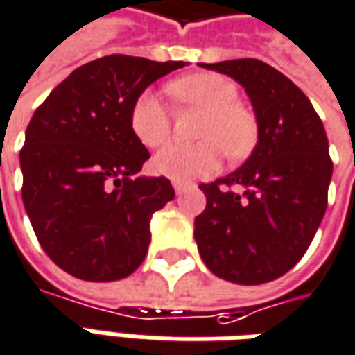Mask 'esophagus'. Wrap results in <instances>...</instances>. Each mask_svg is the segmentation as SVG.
Wrapping results in <instances>:
<instances>
[{"instance_id":"1","label":"esophagus","mask_w":355,"mask_h":355,"mask_svg":"<svg viewBox=\"0 0 355 355\" xmlns=\"http://www.w3.org/2000/svg\"><path fill=\"white\" fill-rule=\"evenodd\" d=\"M173 188H175V192H177V194H182L186 188H188V184H184V182H178V180H175V182H173Z\"/></svg>"}]
</instances>
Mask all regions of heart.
<instances>
[{
  "label": "heart",
  "mask_w": 355,
  "mask_h": 355,
  "mask_svg": "<svg viewBox=\"0 0 355 355\" xmlns=\"http://www.w3.org/2000/svg\"><path fill=\"white\" fill-rule=\"evenodd\" d=\"M167 92L186 105L205 111L200 144H169L153 157V169L178 182L207 177L219 169L223 150L230 159H242L254 150L257 126L252 113L238 103L236 84L215 73L180 76ZM173 119L169 107L153 92H142L130 107V130L146 148H159L169 140Z\"/></svg>",
  "instance_id": "obj_1"
}]
</instances>
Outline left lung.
Segmentation results:
<instances>
[{"label":"left lung","mask_w":355,"mask_h":355,"mask_svg":"<svg viewBox=\"0 0 355 355\" xmlns=\"http://www.w3.org/2000/svg\"><path fill=\"white\" fill-rule=\"evenodd\" d=\"M200 65L246 88L257 146L229 177L200 184L207 203L194 220L198 250L225 281H275L304 257L327 209L333 161L324 126L306 94L259 59Z\"/></svg>","instance_id":"left-lung-1"}]
</instances>
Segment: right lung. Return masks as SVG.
I'll list each match as a JSON object with an SVG mask.
<instances>
[{
    "label": "right lung",
    "instance_id": "add662e5",
    "mask_svg": "<svg viewBox=\"0 0 355 355\" xmlns=\"http://www.w3.org/2000/svg\"><path fill=\"white\" fill-rule=\"evenodd\" d=\"M180 67L100 57L69 74L26 126L22 202L40 246L76 279H125L148 254L150 219L175 190L165 177L135 178L150 152L130 130V107Z\"/></svg>",
    "mask_w": 355,
    "mask_h": 355
}]
</instances>
